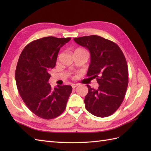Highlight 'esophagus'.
Here are the masks:
<instances>
[{
	"instance_id": "1",
	"label": "esophagus",
	"mask_w": 151,
	"mask_h": 151,
	"mask_svg": "<svg viewBox=\"0 0 151 151\" xmlns=\"http://www.w3.org/2000/svg\"><path fill=\"white\" fill-rule=\"evenodd\" d=\"M78 86V84H72V85H71V86H72V88H75L77 87Z\"/></svg>"
}]
</instances>
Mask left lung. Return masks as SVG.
<instances>
[{"instance_id":"left-lung-1","label":"left lung","mask_w":151,"mask_h":151,"mask_svg":"<svg viewBox=\"0 0 151 151\" xmlns=\"http://www.w3.org/2000/svg\"><path fill=\"white\" fill-rule=\"evenodd\" d=\"M74 41L89 50L91 62L87 76L96 78L99 85L97 89L86 85V110L97 117L110 116L119 108L128 87V65L124 54L116 43L95 35L75 37Z\"/></svg>"}]
</instances>
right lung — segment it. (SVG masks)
Instances as JSON below:
<instances>
[{
    "mask_svg": "<svg viewBox=\"0 0 151 151\" xmlns=\"http://www.w3.org/2000/svg\"><path fill=\"white\" fill-rule=\"evenodd\" d=\"M70 37L49 36L32 41L22 51L15 70V81L21 97L29 110L45 119L63 113L72 87L49 83V70L56 65L60 48Z\"/></svg>",
    "mask_w": 151,
    "mask_h": 151,
    "instance_id": "1",
    "label": "right lung"
}]
</instances>
